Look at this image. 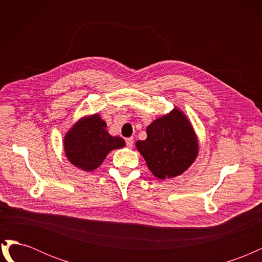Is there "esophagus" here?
I'll return each mask as SVG.
<instances>
[{
    "mask_svg": "<svg viewBox=\"0 0 262 262\" xmlns=\"http://www.w3.org/2000/svg\"><path fill=\"white\" fill-rule=\"evenodd\" d=\"M133 142H134L133 138H126V139H125V143H126V146H128L129 148H131V147L133 146Z\"/></svg>",
    "mask_w": 262,
    "mask_h": 262,
    "instance_id": "34e87169",
    "label": "esophagus"
}]
</instances>
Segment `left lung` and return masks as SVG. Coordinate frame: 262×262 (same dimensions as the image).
<instances>
[{"label": "left lung", "instance_id": "left-lung-1", "mask_svg": "<svg viewBox=\"0 0 262 262\" xmlns=\"http://www.w3.org/2000/svg\"><path fill=\"white\" fill-rule=\"evenodd\" d=\"M146 134V140L137 142V148L148 169L160 179L180 175L199 152L192 125L177 108L150 123Z\"/></svg>", "mask_w": 262, "mask_h": 262}]
</instances>
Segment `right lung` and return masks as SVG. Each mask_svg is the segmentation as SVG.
Masks as SVG:
<instances>
[{"label":"right lung","mask_w":262,"mask_h":262,"mask_svg":"<svg viewBox=\"0 0 262 262\" xmlns=\"http://www.w3.org/2000/svg\"><path fill=\"white\" fill-rule=\"evenodd\" d=\"M106 126L99 115L78 120L64 138V150L69 161L78 168L92 171L104 162L110 150L123 147V139L110 136Z\"/></svg>","instance_id":"obj_1"}]
</instances>
